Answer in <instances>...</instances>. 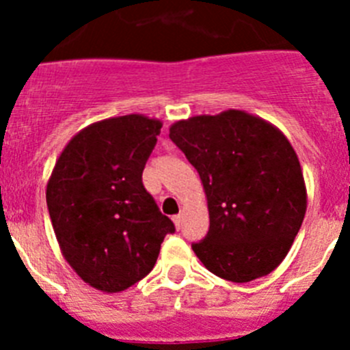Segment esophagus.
I'll list each match as a JSON object with an SVG mask.
<instances>
[{
	"instance_id": "34e87169",
	"label": "esophagus",
	"mask_w": 350,
	"mask_h": 350,
	"mask_svg": "<svg viewBox=\"0 0 350 350\" xmlns=\"http://www.w3.org/2000/svg\"><path fill=\"white\" fill-rule=\"evenodd\" d=\"M173 222H175V228H177V230H180V228H182V215H180V213H178V215H173Z\"/></svg>"
}]
</instances>
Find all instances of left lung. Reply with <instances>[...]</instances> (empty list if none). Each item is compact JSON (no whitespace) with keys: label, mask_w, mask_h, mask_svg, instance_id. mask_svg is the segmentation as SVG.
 Listing matches in <instances>:
<instances>
[{"label":"left lung","mask_w":350,"mask_h":350,"mask_svg":"<svg viewBox=\"0 0 350 350\" xmlns=\"http://www.w3.org/2000/svg\"><path fill=\"white\" fill-rule=\"evenodd\" d=\"M170 138L198 170L210 228L193 250L208 271L250 282L279 267L301 228L307 187L282 131L242 110L196 116Z\"/></svg>","instance_id":"1"}]
</instances>
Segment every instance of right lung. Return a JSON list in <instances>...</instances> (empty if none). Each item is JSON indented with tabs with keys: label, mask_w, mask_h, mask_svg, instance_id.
Returning a JSON list of instances; mask_svg holds the SVG:
<instances>
[{
	"label": "right lung",
	"mask_w": 350,
	"mask_h": 350,
	"mask_svg": "<svg viewBox=\"0 0 350 350\" xmlns=\"http://www.w3.org/2000/svg\"><path fill=\"white\" fill-rule=\"evenodd\" d=\"M161 120L112 117L68 142L47 184L55 238L83 282L119 293L152 270L175 226L142 182Z\"/></svg>",
	"instance_id": "obj_1"
}]
</instances>
